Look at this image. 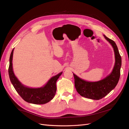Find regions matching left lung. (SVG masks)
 I'll use <instances>...</instances> for the list:
<instances>
[{"instance_id":"8db88e82","label":"left lung","mask_w":129,"mask_h":129,"mask_svg":"<svg viewBox=\"0 0 129 129\" xmlns=\"http://www.w3.org/2000/svg\"><path fill=\"white\" fill-rule=\"evenodd\" d=\"M104 37L112 46L115 55V63L111 73L104 79L97 82H88L81 79L73 74L75 87L79 94L92 100H99L107 95L117 84L120 77L122 58L116 43L104 35Z\"/></svg>"}]
</instances>
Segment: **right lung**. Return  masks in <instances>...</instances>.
Returning <instances> with one entry per match:
<instances>
[{"label":"right lung","mask_w":129,"mask_h":129,"mask_svg":"<svg viewBox=\"0 0 129 129\" xmlns=\"http://www.w3.org/2000/svg\"><path fill=\"white\" fill-rule=\"evenodd\" d=\"M14 48L10 57L9 74L10 79L15 90L26 102L35 104H44L49 102L55 95L56 91V83L62 72L53 76L44 87L32 88L23 85L15 76L12 67V59Z\"/></svg>","instance_id":"add662e5"}]
</instances>
